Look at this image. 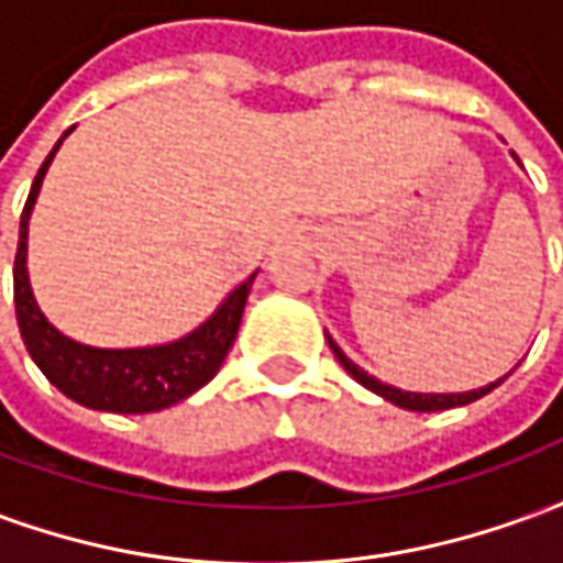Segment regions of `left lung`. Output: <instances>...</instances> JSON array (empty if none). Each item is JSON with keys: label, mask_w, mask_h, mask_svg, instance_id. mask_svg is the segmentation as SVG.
<instances>
[{"label": "left lung", "mask_w": 563, "mask_h": 563, "mask_svg": "<svg viewBox=\"0 0 563 563\" xmlns=\"http://www.w3.org/2000/svg\"><path fill=\"white\" fill-rule=\"evenodd\" d=\"M325 338H329V334H325ZM329 346H331V353L338 355V362L343 365V371H346V374H350L353 379H358L365 389L377 391V395H383L386 401L398 404V407H404V410H416V413H434V410H449V407L471 404V401H476V398L488 395V391L495 389V386H500V383H504V379H497V383H492V386H483V389H473V391H461V395H419V391H401V389H395V386L379 383V379L367 377L362 367L355 365V362H350V358L341 353V346L331 341V338H329Z\"/></svg>", "instance_id": "obj_1"}]
</instances>
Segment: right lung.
<instances>
[{
  "label": "right lung",
  "mask_w": 563,
  "mask_h": 563,
  "mask_svg": "<svg viewBox=\"0 0 563 563\" xmlns=\"http://www.w3.org/2000/svg\"><path fill=\"white\" fill-rule=\"evenodd\" d=\"M71 132V129H68ZM66 132V135H68ZM63 135V139H66ZM63 139L47 153L42 168L32 180L30 198L20 213V241L18 256H14V310H18L20 338L30 350L32 362L42 367V374L56 389L68 395L71 401L92 407V410H108V413H153L165 410L172 404L184 401L192 391H198L208 379L217 377L222 358L229 355L241 325L246 295L253 286L250 274L238 289H234L213 317L198 325L192 334L180 341L165 343V346H144V350H96L84 343L68 341L42 317L35 305L26 277V225H30V210L35 196L42 189V177L47 165L54 159Z\"/></svg>",
  "instance_id": "1"
}]
</instances>
